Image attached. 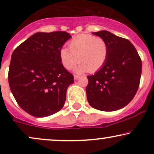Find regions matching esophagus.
I'll return each mask as SVG.
<instances>
[{"instance_id":"obj_1","label":"esophagus","mask_w":154,"mask_h":154,"mask_svg":"<svg viewBox=\"0 0 154 154\" xmlns=\"http://www.w3.org/2000/svg\"><path fill=\"white\" fill-rule=\"evenodd\" d=\"M79 77H80V76H79V75H74V78H75V79H78Z\"/></svg>"}]
</instances>
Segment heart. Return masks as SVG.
<instances>
[{
	"mask_svg": "<svg viewBox=\"0 0 154 154\" xmlns=\"http://www.w3.org/2000/svg\"><path fill=\"white\" fill-rule=\"evenodd\" d=\"M69 48H61L60 60L68 70L72 69L79 61L75 68L77 73L99 70L106 63L109 56L107 42L92 35L81 34L75 37L69 41Z\"/></svg>",
	"mask_w": 154,
	"mask_h": 154,
	"instance_id": "heart-1",
	"label": "heart"
}]
</instances>
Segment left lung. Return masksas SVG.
I'll return each instance as SVG.
<instances>
[{
    "label": "left lung",
    "instance_id": "obj_1",
    "mask_svg": "<svg viewBox=\"0 0 154 154\" xmlns=\"http://www.w3.org/2000/svg\"><path fill=\"white\" fill-rule=\"evenodd\" d=\"M107 42L109 56L94 75L87 76V99L91 106L113 112L126 106L137 94L141 75L139 54L127 39L106 30L92 32Z\"/></svg>",
    "mask_w": 154,
    "mask_h": 154
}]
</instances>
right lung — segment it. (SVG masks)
<instances>
[{"label": "right lung", "instance_id": "right-lung-1", "mask_svg": "<svg viewBox=\"0 0 154 154\" xmlns=\"http://www.w3.org/2000/svg\"><path fill=\"white\" fill-rule=\"evenodd\" d=\"M65 31L37 32L11 56L8 82L17 104L35 117H45L63 107L74 77L61 63L60 51L71 38Z\"/></svg>", "mask_w": 154, "mask_h": 154}]
</instances>
